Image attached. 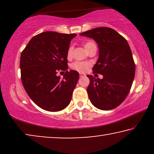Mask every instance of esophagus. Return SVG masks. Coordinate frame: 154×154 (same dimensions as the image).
I'll return each mask as SVG.
<instances>
[{
  "instance_id": "esophagus-1",
  "label": "esophagus",
  "mask_w": 154,
  "mask_h": 154,
  "mask_svg": "<svg viewBox=\"0 0 154 154\" xmlns=\"http://www.w3.org/2000/svg\"><path fill=\"white\" fill-rule=\"evenodd\" d=\"M79 75H80V77H83V76H85V73H80Z\"/></svg>"
}]
</instances>
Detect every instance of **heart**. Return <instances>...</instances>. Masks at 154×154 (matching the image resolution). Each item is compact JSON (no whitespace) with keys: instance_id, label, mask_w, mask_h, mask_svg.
<instances>
[{"instance_id":"1","label":"heart","mask_w":154,"mask_h":154,"mask_svg":"<svg viewBox=\"0 0 154 154\" xmlns=\"http://www.w3.org/2000/svg\"><path fill=\"white\" fill-rule=\"evenodd\" d=\"M93 46H96L95 44L92 43L91 41H88L85 42L84 43V48H85V50L88 52L89 50L91 49V48L93 47ZM73 48L72 46L69 48L68 50H67V58L71 59L73 55ZM90 64L88 62H75L71 64V69H73V70H75L77 71H79V72H85L88 70V69L89 68Z\"/></svg>"}]
</instances>
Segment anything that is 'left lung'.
<instances>
[{"label":"left lung","mask_w":154,"mask_h":154,"mask_svg":"<svg viewBox=\"0 0 154 154\" xmlns=\"http://www.w3.org/2000/svg\"><path fill=\"white\" fill-rule=\"evenodd\" d=\"M80 35L93 39L99 48V57L92 71L102 74L103 79L87 75L90 79L87 92L90 102L101 110L116 108L128 96L135 74L129 44L109 27L95 28Z\"/></svg>","instance_id":"left-lung-1"}]
</instances>
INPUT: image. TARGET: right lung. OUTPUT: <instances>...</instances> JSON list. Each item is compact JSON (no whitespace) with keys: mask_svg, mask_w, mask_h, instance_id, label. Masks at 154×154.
I'll list each match as a JSON object with an SVG mask.
<instances>
[{"mask_svg":"<svg viewBox=\"0 0 154 154\" xmlns=\"http://www.w3.org/2000/svg\"><path fill=\"white\" fill-rule=\"evenodd\" d=\"M76 34L54 31L39 33L30 40L20 57L21 79L26 93L40 108L59 111L71 102L79 72L68 71L67 50ZM65 71L63 80L56 75Z\"/></svg>","mask_w":154,"mask_h":154,"instance_id":"obj_1","label":"right lung"}]
</instances>
